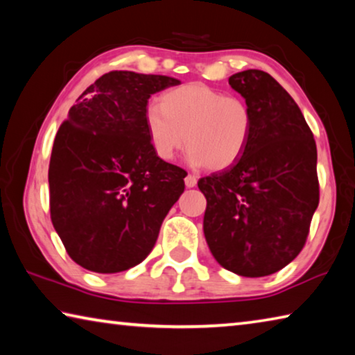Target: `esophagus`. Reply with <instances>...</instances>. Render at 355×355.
Segmentation results:
<instances>
[{"label": "esophagus", "mask_w": 355, "mask_h": 355, "mask_svg": "<svg viewBox=\"0 0 355 355\" xmlns=\"http://www.w3.org/2000/svg\"><path fill=\"white\" fill-rule=\"evenodd\" d=\"M184 184L188 186V188H194V186L197 184V177L192 175V173H188L184 178Z\"/></svg>", "instance_id": "obj_1"}]
</instances>
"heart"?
Here are the masks:
<instances>
[{
    "label": "heart",
    "mask_w": 355,
    "mask_h": 355,
    "mask_svg": "<svg viewBox=\"0 0 355 355\" xmlns=\"http://www.w3.org/2000/svg\"><path fill=\"white\" fill-rule=\"evenodd\" d=\"M144 122L158 158L172 159L186 142L191 166L222 171L235 164L248 147L252 111L243 98L189 83L167 91L159 105H150Z\"/></svg>",
    "instance_id": "1"
}]
</instances>
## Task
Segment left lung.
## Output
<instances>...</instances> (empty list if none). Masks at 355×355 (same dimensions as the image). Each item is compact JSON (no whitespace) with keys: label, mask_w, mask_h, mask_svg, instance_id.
I'll return each mask as SVG.
<instances>
[{"label":"left lung","mask_w":355,"mask_h":355,"mask_svg":"<svg viewBox=\"0 0 355 355\" xmlns=\"http://www.w3.org/2000/svg\"><path fill=\"white\" fill-rule=\"evenodd\" d=\"M228 84L249 105L252 131L235 164L197 183L207 197L203 233L222 268L264 277L307 241L320 203L316 144L296 101L266 71H239Z\"/></svg>","instance_id":"left-lung-1"}]
</instances>
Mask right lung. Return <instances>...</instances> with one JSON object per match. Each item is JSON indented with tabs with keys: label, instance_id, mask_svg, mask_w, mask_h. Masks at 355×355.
I'll use <instances>...</instances> for the list:
<instances>
[{
	"label": "right lung",
	"instance_id": "right-lung-1",
	"mask_svg": "<svg viewBox=\"0 0 355 355\" xmlns=\"http://www.w3.org/2000/svg\"><path fill=\"white\" fill-rule=\"evenodd\" d=\"M180 80L114 70L91 84L58 130L48 169L51 222L71 260L122 272L152 252L184 191L182 167L150 146L148 98Z\"/></svg>",
	"mask_w": 355,
	"mask_h": 355
}]
</instances>
